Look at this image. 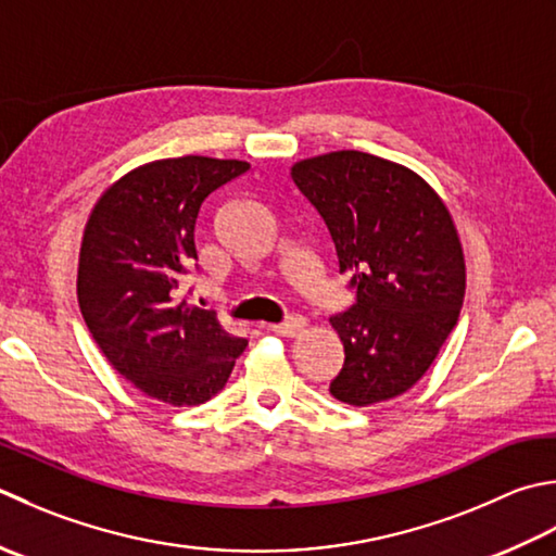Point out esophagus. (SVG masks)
Instances as JSON below:
<instances>
[{
    "mask_svg": "<svg viewBox=\"0 0 556 556\" xmlns=\"http://www.w3.org/2000/svg\"><path fill=\"white\" fill-rule=\"evenodd\" d=\"M303 330H306V318H303V315H291V318H287L285 323L271 325V332L281 337H296Z\"/></svg>",
    "mask_w": 556,
    "mask_h": 556,
    "instance_id": "34e87169",
    "label": "esophagus"
}]
</instances>
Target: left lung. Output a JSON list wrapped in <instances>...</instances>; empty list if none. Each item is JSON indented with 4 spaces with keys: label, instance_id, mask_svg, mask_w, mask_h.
I'll list each match as a JSON object with an SVG mask.
<instances>
[{
    "label": "left lung",
    "instance_id": "8db88e82",
    "mask_svg": "<svg viewBox=\"0 0 556 556\" xmlns=\"http://www.w3.org/2000/svg\"><path fill=\"white\" fill-rule=\"evenodd\" d=\"M291 178L323 216L356 291L330 318L344 344L332 397L368 407L407 393L463 308L465 260L451 212L415 170L364 151L299 161Z\"/></svg>",
    "mask_w": 556,
    "mask_h": 556
}]
</instances>
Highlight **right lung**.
<instances>
[{"mask_svg":"<svg viewBox=\"0 0 556 556\" xmlns=\"http://www.w3.org/2000/svg\"><path fill=\"white\" fill-rule=\"evenodd\" d=\"M248 168L210 156L147 163L101 194L84 228L76 279L84 320L119 376L173 407L219 393L248 344L214 311L180 299L198 260L202 202Z\"/></svg>","mask_w":556,"mask_h":556,"instance_id":"obj_1","label":"right lung"}]
</instances>
